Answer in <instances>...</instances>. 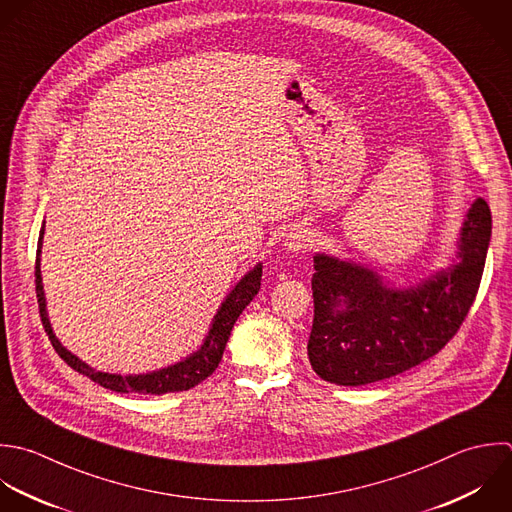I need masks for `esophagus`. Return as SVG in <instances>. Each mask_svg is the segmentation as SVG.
Returning <instances> with one entry per match:
<instances>
[{"instance_id": "obj_1", "label": "esophagus", "mask_w": 512, "mask_h": 512, "mask_svg": "<svg viewBox=\"0 0 512 512\" xmlns=\"http://www.w3.org/2000/svg\"><path fill=\"white\" fill-rule=\"evenodd\" d=\"M313 243H315V233H313V229H311L307 223L293 225L291 231H289L287 237H285V247H287L289 251H293V253L305 251V249H309Z\"/></svg>"}]
</instances>
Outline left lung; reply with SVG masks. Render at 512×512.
Masks as SVG:
<instances>
[{
	"label": "left lung",
	"instance_id": "1",
	"mask_svg": "<svg viewBox=\"0 0 512 512\" xmlns=\"http://www.w3.org/2000/svg\"><path fill=\"white\" fill-rule=\"evenodd\" d=\"M491 229L489 203L479 197L461 229L459 261L409 289L387 287L363 265L315 255V317L307 345L313 371L329 383L359 387L437 355L475 303Z\"/></svg>",
	"mask_w": 512,
	"mask_h": 512
}]
</instances>
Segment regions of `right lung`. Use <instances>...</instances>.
<instances>
[{
    "mask_svg": "<svg viewBox=\"0 0 512 512\" xmlns=\"http://www.w3.org/2000/svg\"><path fill=\"white\" fill-rule=\"evenodd\" d=\"M41 243H43V227L39 231V241H37V253H35V293H37V303H39V315L41 323L45 327V333L55 349V353L77 373L89 377L93 383L115 391V393H143V395H165V393H179V391H189L201 381H205L217 367L223 357L225 345L229 341L231 329L237 321V317L243 313V309L253 301V297L261 289V273L263 267L261 263L253 267L237 285L235 289L227 295V299L221 303L213 325L209 329V335L205 337L201 349L187 359L147 373V375H113V373H103L95 371L75 355H71L53 335L47 311H45V297H43V285H41V269H39V255H41Z\"/></svg>",
    "mask_w": 512,
    "mask_h": 512,
    "instance_id": "right-lung-1",
    "label": "right lung"
}]
</instances>
